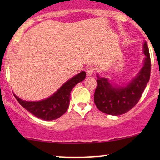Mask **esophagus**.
Instances as JSON below:
<instances>
[{
    "mask_svg": "<svg viewBox=\"0 0 160 160\" xmlns=\"http://www.w3.org/2000/svg\"><path fill=\"white\" fill-rule=\"evenodd\" d=\"M94 68L89 67L86 69V75L87 76H92L93 74V72H94Z\"/></svg>",
    "mask_w": 160,
    "mask_h": 160,
    "instance_id": "obj_1",
    "label": "esophagus"
}]
</instances>
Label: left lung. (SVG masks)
I'll list each match as a JSON object with an SVG mask.
<instances>
[{"mask_svg": "<svg viewBox=\"0 0 160 160\" xmlns=\"http://www.w3.org/2000/svg\"><path fill=\"white\" fill-rule=\"evenodd\" d=\"M145 58L142 68L129 81L119 84L97 74L94 102L99 111L109 115L119 116L134 108L141 97L150 76V58L147 42L143 44Z\"/></svg>", "mask_w": 160, "mask_h": 160, "instance_id": "obj_1", "label": "left lung"}]
</instances>
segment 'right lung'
Wrapping results in <instances>:
<instances>
[{
  "label": "right lung",
  "instance_id": "add662e5",
  "mask_svg": "<svg viewBox=\"0 0 160 160\" xmlns=\"http://www.w3.org/2000/svg\"><path fill=\"white\" fill-rule=\"evenodd\" d=\"M86 78V72L79 74L67 80L59 89L48 98L40 101H25L14 94L16 100L22 107L38 118L50 121L59 118L67 111L70 104L71 92L78 82Z\"/></svg>",
  "mask_w": 160,
  "mask_h": 160
}]
</instances>
